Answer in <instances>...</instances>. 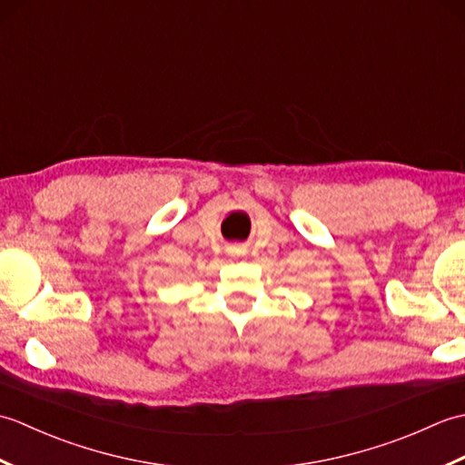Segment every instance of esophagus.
<instances>
[{
  "label": "esophagus",
  "mask_w": 465,
  "mask_h": 465,
  "mask_svg": "<svg viewBox=\"0 0 465 465\" xmlns=\"http://www.w3.org/2000/svg\"><path fill=\"white\" fill-rule=\"evenodd\" d=\"M230 252H232L233 255H243L248 250H245L243 245H233V248H230Z\"/></svg>",
  "instance_id": "34e87169"
}]
</instances>
